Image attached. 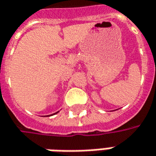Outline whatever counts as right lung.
<instances>
[{"instance_id":"right-lung-1","label":"right lung","mask_w":156,"mask_h":156,"mask_svg":"<svg viewBox=\"0 0 156 156\" xmlns=\"http://www.w3.org/2000/svg\"><path fill=\"white\" fill-rule=\"evenodd\" d=\"M57 113H59V111H58V112H56V113H55V114H51V115H54V114H57ZM48 116H49V115H48Z\"/></svg>"}]
</instances>
